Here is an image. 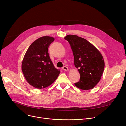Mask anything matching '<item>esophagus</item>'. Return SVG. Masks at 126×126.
<instances>
[{"instance_id":"1","label":"esophagus","mask_w":126,"mask_h":126,"mask_svg":"<svg viewBox=\"0 0 126 126\" xmlns=\"http://www.w3.org/2000/svg\"><path fill=\"white\" fill-rule=\"evenodd\" d=\"M62 70H63L64 71H67L68 70V68L67 67L65 66H64L63 67H62Z\"/></svg>"}]
</instances>
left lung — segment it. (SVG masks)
Instances as JSON below:
<instances>
[{"label": "left lung", "instance_id": "8db88e82", "mask_svg": "<svg viewBox=\"0 0 126 126\" xmlns=\"http://www.w3.org/2000/svg\"><path fill=\"white\" fill-rule=\"evenodd\" d=\"M64 39L70 43L74 58V65L80 77L75 85L80 90L94 88L102 76L105 62L97 48L87 40L76 35L69 34Z\"/></svg>", "mask_w": 126, "mask_h": 126}]
</instances>
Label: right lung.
Listing matches in <instances>:
<instances>
[{
	"mask_svg": "<svg viewBox=\"0 0 126 126\" xmlns=\"http://www.w3.org/2000/svg\"><path fill=\"white\" fill-rule=\"evenodd\" d=\"M54 41V38L48 36L36 39L24 56L22 71L27 82L35 88L50 86L60 74V70L54 67L48 53V47Z\"/></svg>",
	"mask_w": 126,
	"mask_h": 126,
	"instance_id": "1",
	"label": "right lung"
}]
</instances>
